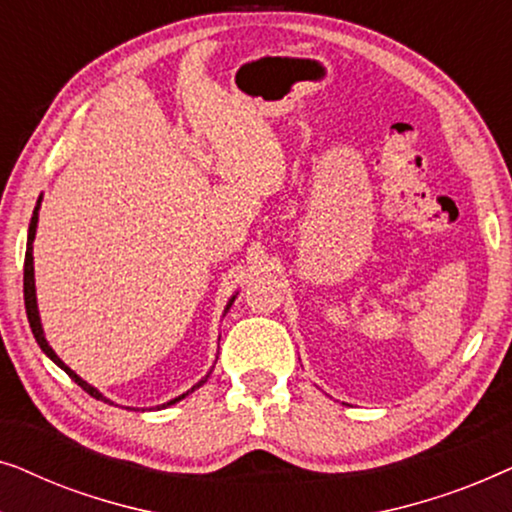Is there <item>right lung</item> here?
Masks as SVG:
<instances>
[{"instance_id":"obj_1","label":"right lung","mask_w":512,"mask_h":512,"mask_svg":"<svg viewBox=\"0 0 512 512\" xmlns=\"http://www.w3.org/2000/svg\"><path fill=\"white\" fill-rule=\"evenodd\" d=\"M39 207H41V195H39V200H37V207H34V212H32V221H30V228H27V251H25V272H23V291H25V310H27V321H30V328H32V333H34V340H37V345L41 347V352H44L48 359H51L55 366H60L62 370H65V373L72 377V380L79 384V387L86 391V394H90L93 398H97V401H104V403H109V405H114V401H109L107 396L104 394H100V391H97L93 384H88L86 380H83V377H79L74 373L72 368L69 366H65V361L60 359L58 354L53 352V347L48 345V340H46V335H44V326H41V317H39V307H37V286H34V256H32V242H34V235H37V223H39ZM235 298H237V293L233 298L228 300V305H226V310H223V317H226V312L230 310V305L235 303ZM221 340V338H219ZM209 373H212V370H209ZM209 373L202 377V380L198 382V384H193L191 389L186 391V394H181V396H177V398H172V401H167V403H163V405H156L158 410H163V408H170V405H174V403H179L181 398H186L188 394H193L195 389H200L202 384L207 382V377H209Z\"/></svg>"}]
</instances>
